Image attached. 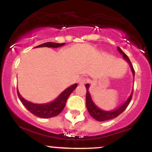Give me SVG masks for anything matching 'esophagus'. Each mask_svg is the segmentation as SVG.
Masks as SVG:
<instances>
[{
	"mask_svg": "<svg viewBox=\"0 0 152 152\" xmlns=\"http://www.w3.org/2000/svg\"><path fill=\"white\" fill-rule=\"evenodd\" d=\"M87 82V79L85 77H81L79 79V84H84Z\"/></svg>",
	"mask_w": 152,
	"mask_h": 152,
	"instance_id": "obj_1",
	"label": "esophagus"
}]
</instances>
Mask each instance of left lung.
<instances>
[{
  "label": "left lung",
  "instance_id": "obj_1",
  "mask_svg": "<svg viewBox=\"0 0 152 152\" xmlns=\"http://www.w3.org/2000/svg\"><path fill=\"white\" fill-rule=\"evenodd\" d=\"M118 51H119V53L122 55L123 58L124 60L127 62V63L129 64L130 67L131 71H132V76L133 77L135 76V71H134L133 67H132V63H131L130 59L128 58L127 55L124 53V52L120 49L119 47H117ZM86 89H87V95H86V105H87V110H88V112L89 114L91 115V116L94 118L95 119H96L97 121L99 122H103V121H107L110 120V119H112L116 118V116H119V114H121L124 110L126 109L127 106H128L129 103H130V100L132 99V92H131V94L129 96L128 98L127 99L125 102L124 103H122V105L119 107H118L116 109H114L113 111H104V110H102L100 108H99L94 103V102L92 101V97H91L90 93L89 92V84H87L85 85Z\"/></svg>",
  "mask_w": 152,
  "mask_h": 152
}]
</instances>
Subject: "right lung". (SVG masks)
Returning <instances> with one entry per match:
<instances>
[{
	"mask_svg": "<svg viewBox=\"0 0 152 152\" xmlns=\"http://www.w3.org/2000/svg\"><path fill=\"white\" fill-rule=\"evenodd\" d=\"M65 43L63 44H58V43L53 42H47L44 44L38 45L35 48L38 47H50V48H58L63 47L65 45ZM77 87V84H74L71 85V87H68L59 95L57 98L53 101L50 103H44V104H38V103H33L31 102L28 101L25 99L21 96V95L17 89V95L19 98L21 100L22 104L25 105V108L32 113L35 116H37L38 117L44 118V119H48V118L54 117L57 116L61 113L63 108H65L66 101L68 100V97L72 93L73 90Z\"/></svg>",
	"mask_w": 152,
	"mask_h": 152,
	"instance_id": "right-lung-1",
	"label": "right lung"
}]
</instances>
